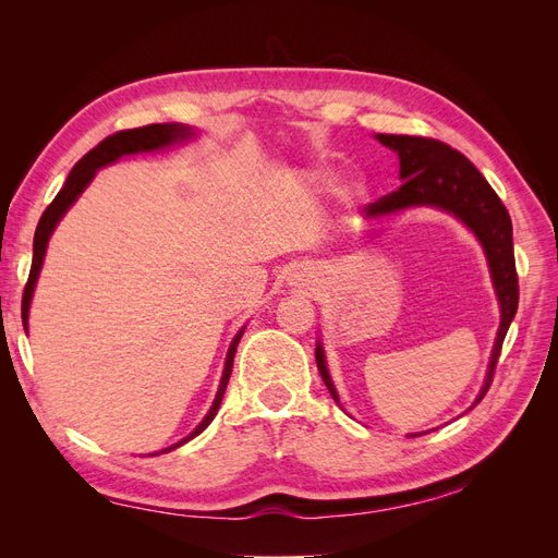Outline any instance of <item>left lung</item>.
<instances>
[{
  "mask_svg": "<svg viewBox=\"0 0 558 558\" xmlns=\"http://www.w3.org/2000/svg\"><path fill=\"white\" fill-rule=\"evenodd\" d=\"M375 140H379V144L398 154L402 185L398 191L379 197L377 202H369L363 209L367 221H379L384 216H393L412 207H435L459 218V221L475 234L484 248L488 272H492V281L500 305V326L492 349V361H488L486 367L484 384L480 388V396L475 398L477 404L486 396L488 386H492L502 340L505 335H508V328L519 305V281L514 267L510 214L505 209L496 191L480 174L477 167L451 146L437 140L410 137V134H375ZM316 365L332 400L340 404V396H337V388L326 365L324 344L318 340ZM475 404H472V408H475Z\"/></svg>",
  "mask_w": 558,
  "mask_h": 558,
  "instance_id": "1",
  "label": "left lung"
}]
</instances>
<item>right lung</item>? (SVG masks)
<instances>
[{
  "label": "right lung",
  "mask_w": 558,
  "mask_h": 558,
  "mask_svg": "<svg viewBox=\"0 0 558 558\" xmlns=\"http://www.w3.org/2000/svg\"><path fill=\"white\" fill-rule=\"evenodd\" d=\"M193 137H195V130L189 128V125H183V123H154V125H144V128H134V130H123V132L111 134V137H107L105 142H99L93 150H88V154L74 165V170L70 172V177H66L62 191L56 195V199L50 202V205L46 207V211L41 214V221H39L37 232H35V246H32V251H35V253H32V269H29V279L25 283V293H23V326L25 328H27L32 295H35V286H37V279H39V272H41V265H44V256H46V246H48L50 234H53V230L60 223V218L66 211H70V207L78 199V195L88 189V183L95 179L97 170H102V167L116 162L118 158H123V156L150 154V150H160V148H167V146H172V144L189 142ZM242 335H244V328L232 337L230 349H228V356H226L223 377H221V384H218V391H216L214 404H211V410L207 412V416L199 421V426L189 437H183L181 442L162 449L160 453H167V451H172V449L185 445L189 440H193L195 435H199L202 430H205L211 424L218 408H221V400H223V393H226V388H228V379L232 375L234 351H238V344L242 340ZM150 456H156V453H150Z\"/></svg>",
  "instance_id": "obj_1"
}]
</instances>
